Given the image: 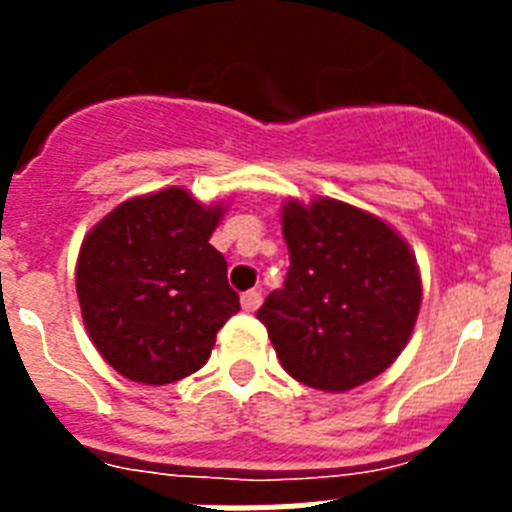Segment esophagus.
<instances>
[{"mask_svg": "<svg viewBox=\"0 0 512 512\" xmlns=\"http://www.w3.org/2000/svg\"><path fill=\"white\" fill-rule=\"evenodd\" d=\"M241 305H243V310H246V312H256V310H259V305H261V292H259V289H248V292H243V295H241Z\"/></svg>", "mask_w": 512, "mask_h": 512, "instance_id": "obj_1", "label": "esophagus"}]
</instances>
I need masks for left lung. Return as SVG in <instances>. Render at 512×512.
<instances>
[{
    "instance_id": "obj_1",
    "label": "left lung",
    "mask_w": 512,
    "mask_h": 512,
    "mask_svg": "<svg viewBox=\"0 0 512 512\" xmlns=\"http://www.w3.org/2000/svg\"><path fill=\"white\" fill-rule=\"evenodd\" d=\"M289 271L256 318L284 372L325 392L382 374L408 343L420 310L410 246L379 217L320 197L282 210Z\"/></svg>"
}]
</instances>
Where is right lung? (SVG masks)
Returning <instances> with one entry per match:
<instances>
[{
    "label": "right lung",
    "instance_id": "right-lung-1",
    "mask_svg": "<svg viewBox=\"0 0 512 512\" xmlns=\"http://www.w3.org/2000/svg\"><path fill=\"white\" fill-rule=\"evenodd\" d=\"M223 207L187 189L133 197L81 243L76 295L104 361L122 377L169 384L205 366L217 330L241 310L210 235Z\"/></svg>",
    "mask_w": 512,
    "mask_h": 512
}]
</instances>
